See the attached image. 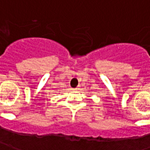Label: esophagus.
Listing matches in <instances>:
<instances>
[{"label": "esophagus", "mask_w": 150, "mask_h": 150, "mask_svg": "<svg viewBox=\"0 0 150 150\" xmlns=\"http://www.w3.org/2000/svg\"><path fill=\"white\" fill-rule=\"evenodd\" d=\"M79 89H80V88H79V87H77V88H74V90H75V91H79Z\"/></svg>", "instance_id": "obj_1"}]
</instances>
